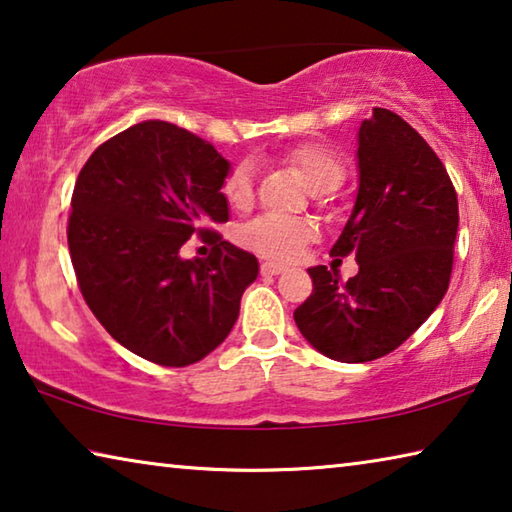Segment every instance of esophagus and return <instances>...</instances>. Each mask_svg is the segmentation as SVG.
I'll return each mask as SVG.
<instances>
[{
	"label": "esophagus",
	"instance_id": "1",
	"mask_svg": "<svg viewBox=\"0 0 512 512\" xmlns=\"http://www.w3.org/2000/svg\"><path fill=\"white\" fill-rule=\"evenodd\" d=\"M287 271V266L277 264V262H262V273L264 275H280Z\"/></svg>",
	"mask_w": 512,
	"mask_h": 512
}]
</instances>
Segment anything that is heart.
I'll return each instance as SVG.
<instances>
[{"label": "heart", "instance_id": "heart-1", "mask_svg": "<svg viewBox=\"0 0 512 512\" xmlns=\"http://www.w3.org/2000/svg\"><path fill=\"white\" fill-rule=\"evenodd\" d=\"M284 164L296 169L305 185L314 194L332 192L343 183V162L334 151L320 144H298L282 153ZM255 167L250 162H241L239 167L225 178L223 194L232 207H246L253 201ZM241 244L257 250L259 255L273 259L296 257L307 241L314 237V228L307 221L284 219V216H259L241 230Z\"/></svg>", "mask_w": 512, "mask_h": 512}]
</instances>
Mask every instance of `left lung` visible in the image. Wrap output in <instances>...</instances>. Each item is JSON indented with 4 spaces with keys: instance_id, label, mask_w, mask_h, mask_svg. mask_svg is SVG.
<instances>
[{
    "instance_id": "1",
    "label": "left lung",
    "mask_w": 512,
    "mask_h": 512,
    "mask_svg": "<svg viewBox=\"0 0 512 512\" xmlns=\"http://www.w3.org/2000/svg\"><path fill=\"white\" fill-rule=\"evenodd\" d=\"M359 189L332 255H354L348 282L307 268L314 291L293 311L300 334L343 363L384 357L409 339L447 293L458 201L443 162L420 133L386 108L357 135Z\"/></svg>"
}]
</instances>
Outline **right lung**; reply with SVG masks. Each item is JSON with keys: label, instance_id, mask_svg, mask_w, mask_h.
<instances>
[{"label": "right lung", "instance_id": "obj_1", "mask_svg": "<svg viewBox=\"0 0 512 512\" xmlns=\"http://www.w3.org/2000/svg\"><path fill=\"white\" fill-rule=\"evenodd\" d=\"M228 173L203 137L149 119L103 142L74 185L67 244L83 298L112 339L158 366L219 348L257 280V257L210 230L230 219ZM192 234L215 244L207 260L179 257Z\"/></svg>", "mask_w": 512, "mask_h": 512}]
</instances>
